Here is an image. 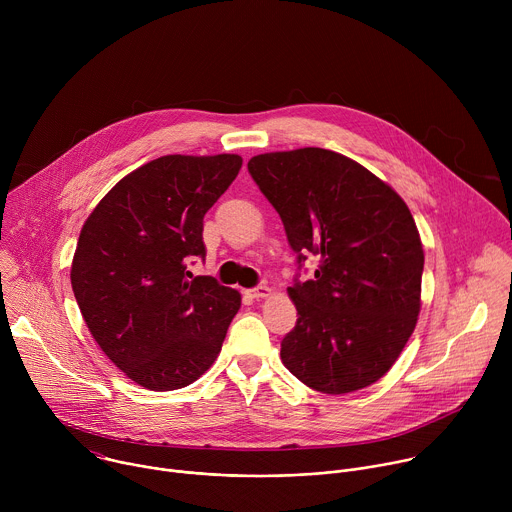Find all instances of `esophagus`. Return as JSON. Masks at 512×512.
I'll return each instance as SVG.
<instances>
[{
  "label": "esophagus",
  "instance_id": "34e87169",
  "mask_svg": "<svg viewBox=\"0 0 512 512\" xmlns=\"http://www.w3.org/2000/svg\"><path fill=\"white\" fill-rule=\"evenodd\" d=\"M247 294L251 296V298H255V300H261V298H267L269 294H271V289L267 287V285H257V287H253V289H249Z\"/></svg>",
  "mask_w": 512,
  "mask_h": 512
}]
</instances>
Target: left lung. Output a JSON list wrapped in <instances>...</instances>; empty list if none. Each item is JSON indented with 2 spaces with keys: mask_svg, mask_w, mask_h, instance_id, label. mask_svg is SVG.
<instances>
[{
  "mask_svg": "<svg viewBox=\"0 0 512 512\" xmlns=\"http://www.w3.org/2000/svg\"><path fill=\"white\" fill-rule=\"evenodd\" d=\"M277 210L298 269L287 291L296 328L281 340L287 371L342 395L377 383L415 330L423 249L403 198L354 160L322 148L261 154L247 164Z\"/></svg>",
  "mask_w": 512,
  "mask_h": 512,
  "instance_id": "1",
  "label": "left lung"
}]
</instances>
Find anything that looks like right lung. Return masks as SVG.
Segmentation results:
<instances>
[{"label": "right lung", "instance_id": "right-lung-1", "mask_svg": "<svg viewBox=\"0 0 512 512\" xmlns=\"http://www.w3.org/2000/svg\"><path fill=\"white\" fill-rule=\"evenodd\" d=\"M241 156H164L119 180L83 225L70 281L101 350L137 385L174 391L221 352L239 291L210 275L204 214L231 186Z\"/></svg>", "mask_w": 512, "mask_h": 512}]
</instances>
